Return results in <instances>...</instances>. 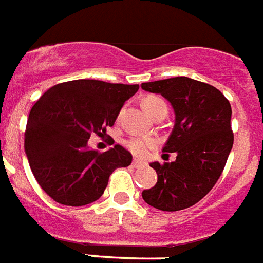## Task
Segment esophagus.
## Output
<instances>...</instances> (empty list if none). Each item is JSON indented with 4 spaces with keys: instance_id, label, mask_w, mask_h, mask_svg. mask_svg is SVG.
Listing matches in <instances>:
<instances>
[{
    "instance_id": "34e87169",
    "label": "esophagus",
    "mask_w": 263,
    "mask_h": 263,
    "mask_svg": "<svg viewBox=\"0 0 263 263\" xmlns=\"http://www.w3.org/2000/svg\"><path fill=\"white\" fill-rule=\"evenodd\" d=\"M142 165H144L143 161H140V160L132 161V166H135V168H139V166H142Z\"/></svg>"
}]
</instances>
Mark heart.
<instances>
[{"label":"heart","instance_id":"obj_1","mask_svg":"<svg viewBox=\"0 0 263 263\" xmlns=\"http://www.w3.org/2000/svg\"><path fill=\"white\" fill-rule=\"evenodd\" d=\"M143 105L144 110L148 116H152L154 113L158 106H162V105H166L164 102V99H161L160 97H156V95H150V97H146L143 99ZM157 139L154 138H131L129 140H127V148L129 152L136 157H146L148 154V152L157 146Z\"/></svg>","mask_w":263,"mask_h":263}]
</instances>
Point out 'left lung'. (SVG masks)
Listing matches in <instances>:
<instances>
[{
  "label": "left lung",
  "mask_w": 263,
  "mask_h": 263,
  "mask_svg": "<svg viewBox=\"0 0 263 263\" xmlns=\"http://www.w3.org/2000/svg\"><path fill=\"white\" fill-rule=\"evenodd\" d=\"M142 88L172 105L175 125L162 150L176 153L173 162L150 164L158 179L142 196L158 210H183L199 202L224 171L233 146L231 103L216 87L185 76L142 83Z\"/></svg>",
  "instance_id": "1"
}]
</instances>
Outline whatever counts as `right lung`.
<instances>
[{
    "label": "right lung",
    "instance_id": "right-lung-1",
    "mask_svg": "<svg viewBox=\"0 0 263 263\" xmlns=\"http://www.w3.org/2000/svg\"><path fill=\"white\" fill-rule=\"evenodd\" d=\"M139 84L80 79L53 86L28 116L24 150L32 175L47 195L65 206H84L102 196L109 176L132 154L116 144L105 153L88 139L106 134Z\"/></svg>",
    "mask_w": 263,
    "mask_h": 263
}]
</instances>
